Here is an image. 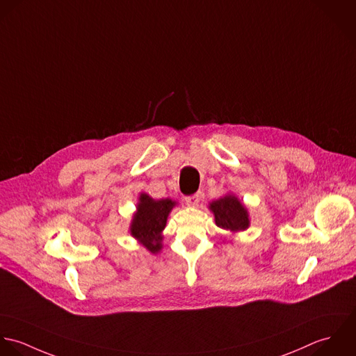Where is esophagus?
Instances as JSON below:
<instances>
[{
	"label": "esophagus",
	"instance_id": "obj_1",
	"mask_svg": "<svg viewBox=\"0 0 356 356\" xmlns=\"http://www.w3.org/2000/svg\"><path fill=\"white\" fill-rule=\"evenodd\" d=\"M200 201H201V193H195V194H193V195H190V197L186 198V202H187L190 207H197V205L200 204Z\"/></svg>",
	"mask_w": 356,
	"mask_h": 356
}]
</instances>
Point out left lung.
Listing matches in <instances>:
<instances>
[{
	"label": "left lung",
	"mask_w": 356,
	"mask_h": 356,
	"mask_svg": "<svg viewBox=\"0 0 356 356\" xmlns=\"http://www.w3.org/2000/svg\"><path fill=\"white\" fill-rule=\"evenodd\" d=\"M217 227L232 232L243 231L249 227L248 212L243 205L232 195H227L211 204Z\"/></svg>",
	"instance_id": "1"
}]
</instances>
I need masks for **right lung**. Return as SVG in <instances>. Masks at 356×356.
Instances as JSON below:
<instances>
[{
  "label": "right lung",
  "mask_w": 356,
  "mask_h": 356,
  "mask_svg": "<svg viewBox=\"0 0 356 356\" xmlns=\"http://www.w3.org/2000/svg\"><path fill=\"white\" fill-rule=\"evenodd\" d=\"M176 205L172 200L154 201L147 194L140 195L138 213L135 214L131 232L151 252L156 253L162 248L161 232L165 228L168 214Z\"/></svg>",
  "instance_id": "obj_1"
}]
</instances>
